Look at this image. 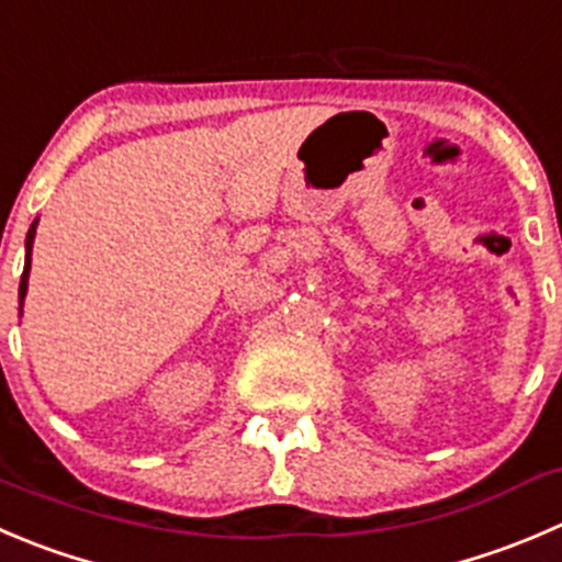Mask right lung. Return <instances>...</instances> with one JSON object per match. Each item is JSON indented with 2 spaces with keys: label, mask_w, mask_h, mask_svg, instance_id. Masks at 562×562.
Listing matches in <instances>:
<instances>
[{
  "label": "right lung",
  "mask_w": 562,
  "mask_h": 562,
  "mask_svg": "<svg viewBox=\"0 0 562 562\" xmlns=\"http://www.w3.org/2000/svg\"><path fill=\"white\" fill-rule=\"evenodd\" d=\"M35 227H37V220L32 222L30 233H26V260H24V274H21V285H19V299H21V307H24V296H26V282H30V263H32V241H35Z\"/></svg>",
  "instance_id": "right-lung-1"
}]
</instances>
